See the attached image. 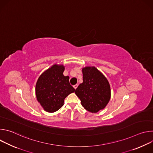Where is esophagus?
I'll return each instance as SVG.
<instances>
[{"mask_svg": "<svg viewBox=\"0 0 153 153\" xmlns=\"http://www.w3.org/2000/svg\"><path fill=\"white\" fill-rule=\"evenodd\" d=\"M77 86H78V85L77 84H76V85H74V86H73V87H74V88L76 90L77 88Z\"/></svg>", "mask_w": 153, "mask_h": 153, "instance_id": "obj_1", "label": "esophagus"}]
</instances>
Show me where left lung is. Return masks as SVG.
<instances>
[{"label": "left lung", "instance_id": "8db88e82", "mask_svg": "<svg viewBox=\"0 0 153 153\" xmlns=\"http://www.w3.org/2000/svg\"><path fill=\"white\" fill-rule=\"evenodd\" d=\"M83 82L75 91L86 110L96 113L104 109L111 98L110 85L106 77L95 67L82 68Z\"/></svg>", "mask_w": 153, "mask_h": 153}]
</instances>
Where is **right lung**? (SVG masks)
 I'll return each instance as SVG.
<instances>
[{
  "label": "right lung",
  "mask_w": 153,
  "mask_h": 153,
  "mask_svg": "<svg viewBox=\"0 0 153 153\" xmlns=\"http://www.w3.org/2000/svg\"><path fill=\"white\" fill-rule=\"evenodd\" d=\"M65 67L54 64L43 72L36 85V96L43 110L48 113L59 110L63 105L64 100L75 89L70 84L69 76L63 74Z\"/></svg>",
  "instance_id": "add662e5"
}]
</instances>
